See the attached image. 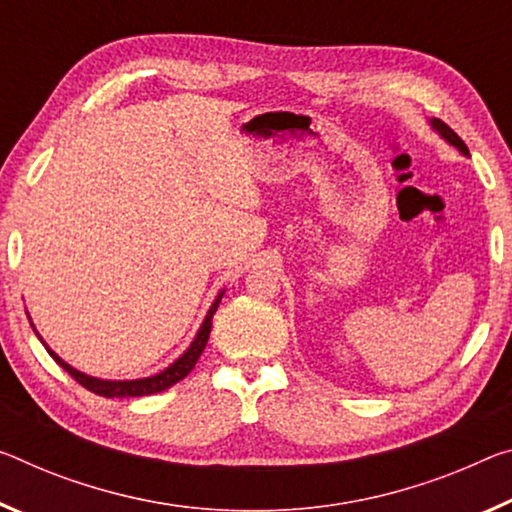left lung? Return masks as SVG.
Instances as JSON below:
<instances>
[{"label":"left lung","mask_w":512,"mask_h":512,"mask_svg":"<svg viewBox=\"0 0 512 512\" xmlns=\"http://www.w3.org/2000/svg\"><path fill=\"white\" fill-rule=\"evenodd\" d=\"M431 125H433V129H435V132L437 134H440L442 136V139L446 141V143H451L453 145V148H458L462 154H467V157H469V150H467V145H465V141H462L460 139V136L456 134V132H453V129L449 127V125H446V123H442V120H437V118H433L431 120Z\"/></svg>","instance_id":"obj_1"}]
</instances>
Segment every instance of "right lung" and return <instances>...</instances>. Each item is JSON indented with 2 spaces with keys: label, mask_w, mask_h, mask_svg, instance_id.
Segmentation results:
<instances>
[{
  "label": "right lung",
  "mask_w": 512,
  "mask_h": 512,
  "mask_svg": "<svg viewBox=\"0 0 512 512\" xmlns=\"http://www.w3.org/2000/svg\"><path fill=\"white\" fill-rule=\"evenodd\" d=\"M225 291H221V294L216 296V300L212 303V307H209V312L205 316V321H202V326L198 330L196 339H193L191 346L186 348V351L177 358L170 367H166L161 373H157V376H150V378H139V380H102V378H93V376H86V373H81L77 369H72L68 362H63L59 355H56L50 346H47L43 342V337L38 335L34 323H31V328H34V332L38 335L40 342L45 344L47 353L52 355L56 364H61L63 369H66L72 378L77 380V383L81 387H86L88 392L93 394H100V396H107V399H123V396H150V394H157V392H164V389L173 387L175 383H180L182 378H186L191 373V369L196 367V362L200 358V353L205 351L207 346V339H209V332H212V319L216 314V307L218 303H221Z\"/></svg>",
  "instance_id": "add662e5"
}]
</instances>
